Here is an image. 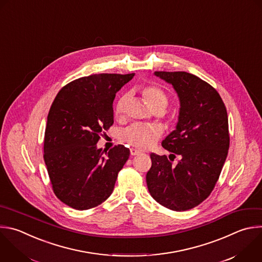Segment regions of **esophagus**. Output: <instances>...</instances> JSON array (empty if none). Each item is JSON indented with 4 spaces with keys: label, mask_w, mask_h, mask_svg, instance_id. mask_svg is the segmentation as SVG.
<instances>
[{
    "label": "esophagus",
    "mask_w": 262,
    "mask_h": 262,
    "mask_svg": "<svg viewBox=\"0 0 262 262\" xmlns=\"http://www.w3.org/2000/svg\"><path fill=\"white\" fill-rule=\"evenodd\" d=\"M140 153H141L140 150H137V149H135V148H132V149H130V154H132V155H138V154H140Z\"/></svg>",
    "instance_id": "34e87169"
}]
</instances>
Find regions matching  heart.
Returning a JSON list of instances; mask_svg holds the SVG:
<instances>
[{
	"instance_id": "obj_1",
	"label": "heart",
	"mask_w": 262,
	"mask_h": 262,
	"mask_svg": "<svg viewBox=\"0 0 262 262\" xmlns=\"http://www.w3.org/2000/svg\"><path fill=\"white\" fill-rule=\"evenodd\" d=\"M142 95L152 110L162 109L167 106V97L165 93L158 86L149 85L142 91ZM129 101V95L124 94L115 104V114L121 117L126 112V107ZM162 127L158 124L135 123L128 126L122 134V139L129 145L140 148L148 149L155 145V143L162 136Z\"/></svg>"
}]
</instances>
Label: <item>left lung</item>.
<instances>
[{
	"mask_svg": "<svg viewBox=\"0 0 262 262\" xmlns=\"http://www.w3.org/2000/svg\"><path fill=\"white\" fill-rule=\"evenodd\" d=\"M154 75L171 84L179 98L176 128L161 145L181 159L172 164L165 155L151 153L152 165L146 175L148 190L169 210H190L210 195L227 157L226 108L214 87L193 74L154 72Z\"/></svg>",
	"mask_w": 262,
	"mask_h": 262,
	"instance_id": "left-lung-1",
	"label": "left lung"
}]
</instances>
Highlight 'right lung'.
I'll list each match as a JSON object with an SVG mask.
<instances>
[{"instance_id":"add662e5","label":"right lung","mask_w":262,"mask_h":262,"mask_svg":"<svg viewBox=\"0 0 262 262\" xmlns=\"http://www.w3.org/2000/svg\"><path fill=\"white\" fill-rule=\"evenodd\" d=\"M132 74H95L67 84L55 97L47 116L44 160L58 200L76 210L101 205L113 192L129 149L108 152L97 143L114 122L116 93Z\"/></svg>"}]
</instances>
